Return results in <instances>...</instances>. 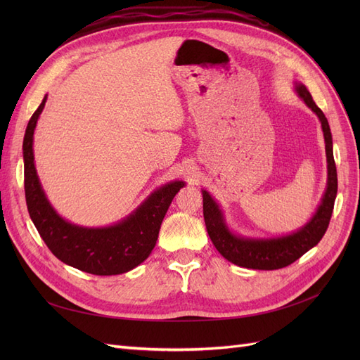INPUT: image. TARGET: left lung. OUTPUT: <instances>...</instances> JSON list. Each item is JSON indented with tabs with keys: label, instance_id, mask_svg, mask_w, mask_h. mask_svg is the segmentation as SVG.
I'll return each instance as SVG.
<instances>
[{
	"label": "left lung",
	"instance_id": "1",
	"mask_svg": "<svg viewBox=\"0 0 360 360\" xmlns=\"http://www.w3.org/2000/svg\"><path fill=\"white\" fill-rule=\"evenodd\" d=\"M294 91L308 108L317 114L321 122L326 143V159H328V186H326L320 205L307 224L291 234L269 238L243 237L233 233L230 226L226 225L221 205L214 201L209 192L202 189V213L207 233H209L217 252L236 266L255 270H276L287 267L317 245L329 226L338 191L330 127L328 118L312 101V96L307 90V86L296 82Z\"/></svg>",
	"mask_w": 360,
	"mask_h": 360
}]
</instances>
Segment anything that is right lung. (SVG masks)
<instances>
[{"instance_id":"add662e5","label":"right lung","mask_w":360,"mask_h":360,"mask_svg":"<svg viewBox=\"0 0 360 360\" xmlns=\"http://www.w3.org/2000/svg\"><path fill=\"white\" fill-rule=\"evenodd\" d=\"M48 96L30 118L24 136V184L28 213L51 252L64 264L91 275H120L135 269L153 250L163 217L184 181L163 184L124 219L110 226L89 228L61 217L43 191L34 165V129Z\"/></svg>"}]
</instances>
